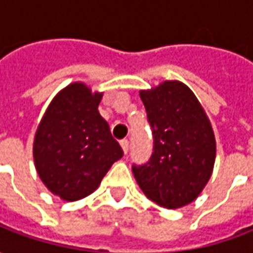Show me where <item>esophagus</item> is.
<instances>
[{
    "instance_id": "34e87169",
    "label": "esophagus",
    "mask_w": 253,
    "mask_h": 253,
    "mask_svg": "<svg viewBox=\"0 0 253 253\" xmlns=\"http://www.w3.org/2000/svg\"><path fill=\"white\" fill-rule=\"evenodd\" d=\"M121 146H122V149H123L125 154H127V152H128V141H127V139H123V141H121Z\"/></svg>"
}]
</instances>
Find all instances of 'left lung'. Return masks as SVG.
Returning a JSON list of instances; mask_svg holds the SVG:
<instances>
[{"label": "left lung", "instance_id": "left-lung-1", "mask_svg": "<svg viewBox=\"0 0 253 253\" xmlns=\"http://www.w3.org/2000/svg\"><path fill=\"white\" fill-rule=\"evenodd\" d=\"M139 96L154 146L146 164L132 167L134 177L160 207L187 206L211 177L217 143L210 119L194 92L177 80L141 90Z\"/></svg>", "mask_w": 253, "mask_h": 253}]
</instances>
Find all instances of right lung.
I'll return each mask as SVG.
<instances>
[{"instance_id":"1","label":"right lung","mask_w":253,"mask_h":253,"mask_svg":"<svg viewBox=\"0 0 253 253\" xmlns=\"http://www.w3.org/2000/svg\"><path fill=\"white\" fill-rule=\"evenodd\" d=\"M103 92L73 83L47 107L34 139L38 175L54 195L80 201L97 190L123 150L100 115Z\"/></svg>"}]
</instances>
